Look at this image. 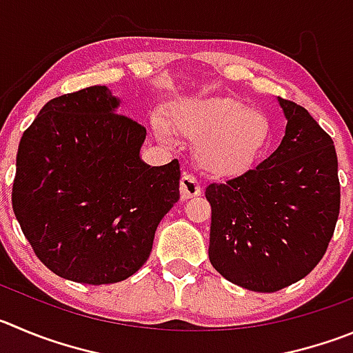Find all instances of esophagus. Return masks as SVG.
<instances>
[{"label":"esophagus","mask_w":353,"mask_h":353,"mask_svg":"<svg viewBox=\"0 0 353 353\" xmlns=\"http://www.w3.org/2000/svg\"><path fill=\"white\" fill-rule=\"evenodd\" d=\"M179 192L181 199L188 200L193 199V196H199L202 193V186L199 184V181L192 176V174H183L179 183Z\"/></svg>","instance_id":"obj_1"}]
</instances>
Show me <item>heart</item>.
Returning a JSON list of instances; mask_svg holds the SVG:
<instances>
[{"mask_svg":"<svg viewBox=\"0 0 353 353\" xmlns=\"http://www.w3.org/2000/svg\"><path fill=\"white\" fill-rule=\"evenodd\" d=\"M176 134L196 141V163L214 177H235L251 170L272 137L270 118L235 97H183L169 110ZM153 130L163 143L172 141L169 127L153 118Z\"/></svg>","mask_w":353,"mask_h":353,"instance_id":"1","label":"heart"}]
</instances>
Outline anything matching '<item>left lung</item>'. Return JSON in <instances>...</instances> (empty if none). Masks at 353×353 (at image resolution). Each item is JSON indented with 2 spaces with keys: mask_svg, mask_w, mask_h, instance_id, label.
I'll return each instance as SVG.
<instances>
[{
  "mask_svg": "<svg viewBox=\"0 0 353 353\" xmlns=\"http://www.w3.org/2000/svg\"><path fill=\"white\" fill-rule=\"evenodd\" d=\"M281 144L256 169L210 184L209 259L226 281L275 292L317 266L340 214L334 143L305 108L276 97Z\"/></svg>",
  "mask_w": 353,
  "mask_h": 353,
  "instance_id": "8db88e82",
  "label": "left lung"
}]
</instances>
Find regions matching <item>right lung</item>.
I'll return each mask as SVG.
<instances>
[{"label": "right lung", "instance_id": "1", "mask_svg": "<svg viewBox=\"0 0 353 353\" xmlns=\"http://www.w3.org/2000/svg\"><path fill=\"white\" fill-rule=\"evenodd\" d=\"M118 108L104 85L61 95L19 144L13 212L39 261L72 282L114 284L134 275L179 200V161H143L146 128Z\"/></svg>", "mask_w": 353, "mask_h": 353}]
</instances>
